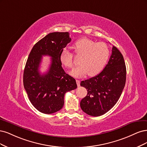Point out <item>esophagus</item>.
I'll list each match as a JSON object with an SVG mask.
<instances>
[{"label":"esophagus","mask_w":147,"mask_h":147,"mask_svg":"<svg viewBox=\"0 0 147 147\" xmlns=\"http://www.w3.org/2000/svg\"><path fill=\"white\" fill-rule=\"evenodd\" d=\"M80 80H76V83H77V85H78V87H79L80 86Z\"/></svg>","instance_id":"34e87169"}]
</instances>
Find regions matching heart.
I'll list each match as a JSON object with an SVG mask.
<instances>
[{
  "mask_svg": "<svg viewBox=\"0 0 147 147\" xmlns=\"http://www.w3.org/2000/svg\"><path fill=\"white\" fill-rule=\"evenodd\" d=\"M74 53L79 59L78 67L70 71V74L75 78H80L88 74L90 76H94L105 67L110 56L109 46L102 42H97L87 38H80L74 42L73 46ZM61 63L66 68L73 67V54L63 49L60 55Z\"/></svg>",
  "mask_w": 147,
  "mask_h": 147,
  "instance_id": "1",
  "label": "heart"
}]
</instances>
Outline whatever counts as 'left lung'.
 <instances>
[{"label":"left lung","mask_w":147,"mask_h":147,"mask_svg":"<svg viewBox=\"0 0 147 147\" xmlns=\"http://www.w3.org/2000/svg\"><path fill=\"white\" fill-rule=\"evenodd\" d=\"M126 68L123 55L113 46L107 64L96 76L80 82L87 89V94L80 102L87 114L98 117L105 114L115 106L123 90Z\"/></svg>","instance_id":"8db88e82"}]
</instances>
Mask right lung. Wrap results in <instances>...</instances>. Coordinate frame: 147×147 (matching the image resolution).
<instances>
[{"instance_id": "1", "label": "right lung", "mask_w": 147, "mask_h": 147, "mask_svg": "<svg viewBox=\"0 0 147 147\" xmlns=\"http://www.w3.org/2000/svg\"><path fill=\"white\" fill-rule=\"evenodd\" d=\"M71 40L68 32L50 33L34 46L27 59L24 87L32 105L41 113L60 111L65 93L77 88L76 80L65 72L60 60L61 51ZM43 55L50 56L51 61L48 71L41 75L39 69Z\"/></svg>"}]
</instances>
